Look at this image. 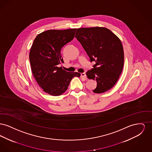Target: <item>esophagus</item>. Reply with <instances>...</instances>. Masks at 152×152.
I'll return each instance as SVG.
<instances>
[{
    "label": "esophagus",
    "instance_id": "obj_1",
    "mask_svg": "<svg viewBox=\"0 0 152 152\" xmlns=\"http://www.w3.org/2000/svg\"><path fill=\"white\" fill-rule=\"evenodd\" d=\"M81 77H83L84 79L86 78V73H81Z\"/></svg>",
    "mask_w": 152,
    "mask_h": 152
}]
</instances>
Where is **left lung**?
I'll use <instances>...</instances> for the list:
<instances>
[{"label":"left lung","mask_w":152,"mask_h":152,"mask_svg":"<svg viewBox=\"0 0 152 152\" xmlns=\"http://www.w3.org/2000/svg\"><path fill=\"white\" fill-rule=\"evenodd\" d=\"M75 37L86 51L94 68L86 75L96 80L93 92L104 93L113 87L122 72L124 54L120 39L110 30L100 27L78 28Z\"/></svg>","instance_id":"1"}]
</instances>
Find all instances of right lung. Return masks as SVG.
I'll use <instances>...</instances> for the list:
<instances>
[{
    "mask_svg": "<svg viewBox=\"0 0 152 152\" xmlns=\"http://www.w3.org/2000/svg\"><path fill=\"white\" fill-rule=\"evenodd\" d=\"M76 28L50 29L38 34L29 51L32 75L44 92L60 96L66 91L73 77L79 72H69L58 64L63 62L61 50L74 38Z\"/></svg>",
    "mask_w": 152,
    "mask_h": 152,
    "instance_id": "1",
    "label": "right lung"
}]
</instances>
